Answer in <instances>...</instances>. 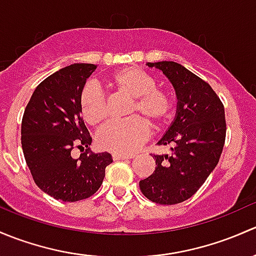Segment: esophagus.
I'll return each instance as SVG.
<instances>
[{
	"label": "esophagus",
	"mask_w": 256,
	"mask_h": 256,
	"mask_svg": "<svg viewBox=\"0 0 256 256\" xmlns=\"http://www.w3.org/2000/svg\"><path fill=\"white\" fill-rule=\"evenodd\" d=\"M132 155H120V154H113V160H126L132 159Z\"/></svg>",
	"instance_id": "esophagus-1"
}]
</instances>
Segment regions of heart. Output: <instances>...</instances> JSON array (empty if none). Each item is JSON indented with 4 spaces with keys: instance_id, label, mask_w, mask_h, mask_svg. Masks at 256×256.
Listing matches in <instances>:
<instances>
[{
    "instance_id": "b5f03b06",
    "label": "heart",
    "mask_w": 256,
    "mask_h": 256,
    "mask_svg": "<svg viewBox=\"0 0 256 256\" xmlns=\"http://www.w3.org/2000/svg\"><path fill=\"white\" fill-rule=\"evenodd\" d=\"M110 78L118 91L130 97L127 114L133 117L102 127L96 136V144L113 154L130 155L149 136L146 120L152 127L166 122L172 110V97L168 90L155 86V78L150 74L136 68L118 70ZM80 110L88 124L102 122L106 117L104 92L94 85L85 86L80 94Z\"/></svg>"
}]
</instances>
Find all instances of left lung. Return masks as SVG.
I'll return each mask as SVG.
<instances>
[{
	"label": "left lung",
	"instance_id": "1",
	"mask_svg": "<svg viewBox=\"0 0 256 256\" xmlns=\"http://www.w3.org/2000/svg\"><path fill=\"white\" fill-rule=\"evenodd\" d=\"M170 80L178 110L166 133L158 142L171 146V155H156L155 171L139 187L159 204H176L194 196L217 166L226 140L224 106L210 84L175 62H148Z\"/></svg>",
	"mask_w": 256,
	"mask_h": 256
}]
</instances>
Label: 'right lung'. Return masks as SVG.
<instances>
[{
	"instance_id": "add662e5",
	"label": "right lung",
	"mask_w": 256,
	"mask_h": 256,
	"mask_svg": "<svg viewBox=\"0 0 256 256\" xmlns=\"http://www.w3.org/2000/svg\"><path fill=\"white\" fill-rule=\"evenodd\" d=\"M94 64H72L42 81L34 90L22 120V149L36 186L64 202L88 198L102 185L110 152H92V138L84 123L80 94L96 70ZM78 147L85 153L74 160Z\"/></svg>"
}]
</instances>
